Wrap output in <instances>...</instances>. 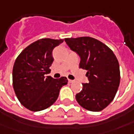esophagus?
<instances>
[{
    "label": "esophagus",
    "mask_w": 134,
    "mask_h": 134,
    "mask_svg": "<svg viewBox=\"0 0 134 134\" xmlns=\"http://www.w3.org/2000/svg\"><path fill=\"white\" fill-rule=\"evenodd\" d=\"M69 83H72V82H74V80H71V79H69Z\"/></svg>",
    "instance_id": "1"
}]
</instances>
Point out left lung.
<instances>
[{"label": "left lung", "mask_w": 134, "mask_h": 134, "mask_svg": "<svg viewBox=\"0 0 134 134\" xmlns=\"http://www.w3.org/2000/svg\"><path fill=\"white\" fill-rule=\"evenodd\" d=\"M67 45L80 57L79 68L87 70L89 82L76 95L78 104L87 110H103L113 100L120 81L115 55L100 41L91 37L65 38Z\"/></svg>", "instance_id": "8db88e82"}]
</instances>
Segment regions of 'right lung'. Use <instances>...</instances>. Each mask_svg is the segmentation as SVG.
<instances>
[{
    "instance_id": "obj_1",
    "label": "right lung",
    "mask_w": 134,
    "mask_h": 134,
    "mask_svg": "<svg viewBox=\"0 0 134 134\" xmlns=\"http://www.w3.org/2000/svg\"><path fill=\"white\" fill-rule=\"evenodd\" d=\"M63 42V39L41 38L27 46L16 58L13 67V87L19 102L30 111L49 107L58 99L62 87L68 83L65 76H46L54 60L52 51Z\"/></svg>"
}]
</instances>
